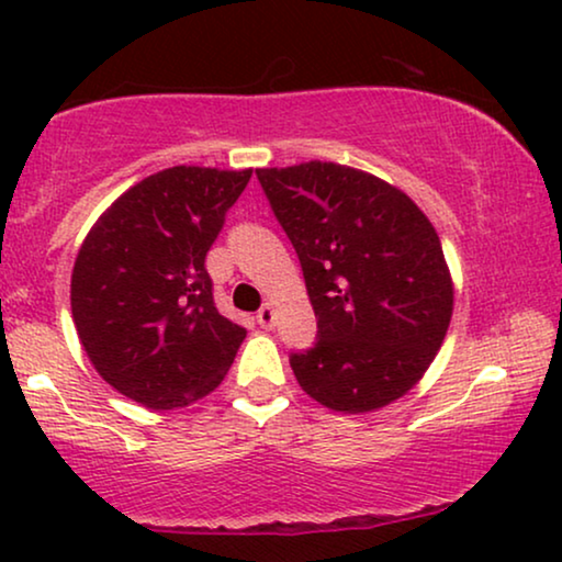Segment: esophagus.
Here are the masks:
<instances>
[{
    "mask_svg": "<svg viewBox=\"0 0 562 562\" xmlns=\"http://www.w3.org/2000/svg\"><path fill=\"white\" fill-rule=\"evenodd\" d=\"M256 319H258V325L263 327V329H271V327H273V322H276V310H273L271 304L260 306L258 314H256Z\"/></svg>",
    "mask_w": 562,
    "mask_h": 562,
    "instance_id": "esophagus-1",
    "label": "esophagus"
}]
</instances>
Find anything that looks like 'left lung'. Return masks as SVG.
<instances>
[{"instance_id": "8db88e82", "label": "left lung", "mask_w": 562, "mask_h": 562, "mask_svg": "<svg viewBox=\"0 0 562 562\" xmlns=\"http://www.w3.org/2000/svg\"><path fill=\"white\" fill-rule=\"evenodd\" d=\"M310 294L314 348L291 356L299 386L345 414L404 396L452 317V279L427 214L379 176L310 160L258 168Z\"/></svg>"}]
</instances>
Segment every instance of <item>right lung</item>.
<instances>
[{
    "label": "right lung",
    "mask_w": 562,
    "mask_h": 562,
    "mask_svg": "<svg viewBox=\"0 0 562 562\" xmlns=\"http://www.w3.org/2000/svg\"><path fill=\"white\" fill-rule=\"evenodd\" d=\"M252 168L173 166L127 189L71 273L76 333L97 373L148 406H189L233 366L245 327L214 306L204 258Z\"/></svg>",
    "instance_id": "obj_1"
}]
</instances>
